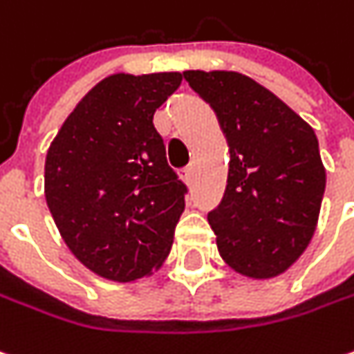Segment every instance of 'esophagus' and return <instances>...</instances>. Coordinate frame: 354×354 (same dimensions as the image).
<instances>
[{"label":"esophagus","mask_w":354,"mask_h":354,"mask_svg":"<svg viewBox=\"0 0 354 354\" xmlns=\"http://www.w3.org/2000/svg\"><path fill=\"white\" fill-rule=\"evenodd\" d=\"M180 178L186 182V184H192V180H194V168L192 166H186V168H182L180 170Z\"/></svg>","instance_id":"obj_1"}]
</instances>
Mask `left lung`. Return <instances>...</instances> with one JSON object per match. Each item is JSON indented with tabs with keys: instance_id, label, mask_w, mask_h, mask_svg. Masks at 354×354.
<instances>
[{
	"instance_id": "1",
	"label": "left lung",
	"mask_w": 354,
	"mask_h": 354,
	"mask_svg": "<svg viewBox=\"0 0 354 354\" xmlns=\"http://www.w3.org/2000/svg\"><path fill=\"white\" fill-rule=\"evenodd\" d=\"M214 109L230 147L227 186L207 214L223 261L268 279L297 261L315 232L325 168L313 129L254 79L184 71Z\"/></svg>"
}]
</instances>
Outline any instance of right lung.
<instances>
[{
	"label": "right lung",
	"instance_id": "add662e5",
	"mask_svg": "<svg viewBox=\"0 0 354 354\" xmlns=\"http://www.w3.org/2000/svg\"><path fill=\"white\" fill-rule=\"evenodd\" d=\"M180 83V73L106 77L47 152V206L71 252L100 277L140 279L170 254L188 188L152 118Z\"/></svg>",
	"mask_w": 354,
	"mask_h": 354
}]
</instances>
